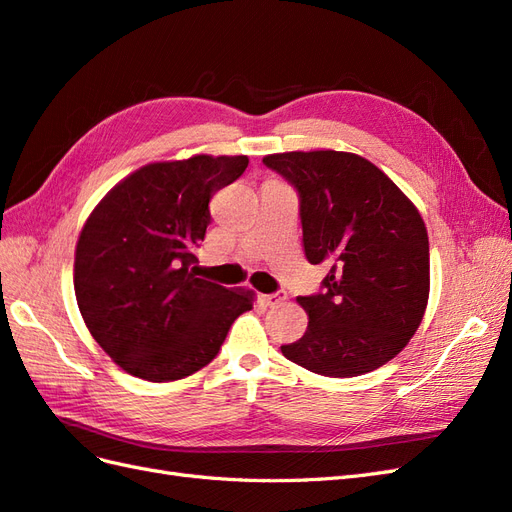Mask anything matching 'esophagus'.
Instances as JSON below:
<instances>
[{"label":"esophagus","instance_id":"1","mask_svg":"<svg viewBox=\"0 0 512 512\" xmlns=\"http://www.w3.org/2000/svg\"><path fill=\"white\" fill-rule=\"evenodd\" d=\"M286 299H288L286 292H273V294H265V297H262V303H265L267 307H277V305L286 303Z\"/></svg>","mask_w":512,"mask_h":512}]
</instances>
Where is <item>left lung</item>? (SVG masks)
Listing matches in <instances>:
<instances>
[{"label": "left lung", "mask_w": 512, "mask_h": 512, "mask_svg": "<svg viewBox=\"0 0 512 512\" xmlns=\"http://www.w3.org/2000/svg\"><path fill=\"white\" fill-rule=\"evenodd\" d=\"M301 198L303 250L327 262L322 292L299 297L309 316L288 361L352 378L406 348L429 299V239L412 200L369 160L348 151H286L262 158Z\"/></svg>", "instance_id": "8db88e82"}]
</instances>
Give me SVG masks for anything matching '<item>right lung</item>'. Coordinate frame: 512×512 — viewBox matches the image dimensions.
Segmentation results:
<instances>
[{"label": "right lung", "mask_w": 512, "mask_h": 512, "mask_svg": "<svg viewBox=\"0 0 512 512\" xmlns=\"http://www.w3.org/2000/svg\"><path fill=\"white\" fill-rule=\"evenodd\" d=\"M247 156L151 162L121 179L87 218L74 252V292L91 337L128 374L173 382L209 365L254 292L200 280L192 254L209 200Z\"/></svg>", "instance_id": "1"}]
</instances>
